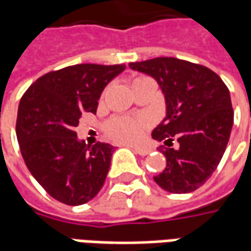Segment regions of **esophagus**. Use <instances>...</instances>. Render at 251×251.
<instances>
[{"label":"esophagus","mask_w":251,"mask_h":251,"mask_svg":"<svg viewBox=\"0 0 251 251\" xmlns=\"http://www.w3.org/2000/svg\"><path fill=\"white\" fill-rule=\"evenodd\" d=\"M133 151L137 153V154H140V156H147L151 153V149H148V148H141V147H133Z\"/></svg>","instance_id":"1"}]
</instances>
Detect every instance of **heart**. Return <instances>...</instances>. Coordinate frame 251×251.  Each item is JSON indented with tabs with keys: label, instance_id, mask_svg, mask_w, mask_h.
I'll list each match as a JSON object with an SVG mask.
<instances>
[{
	"label": "heart",
	"instance_id": "1",
	"mask_svg": "<svg viewBox=\"0 0 251 251\" xmlns=\"http://www.w3.org/2000/svg\"><path fill=\"white\" fill-rule=\"evenodd\" d=\"M142 79H145V76L137 77L134 82H138ZM148 127H149V120L147 117L118 115V117L110 118L106 122L104 130L107 133V136L115 141L133 144L141 140Z\"/></svg>",
	"mask_w": 251,
	"mask_h": 251
}]
</instances>
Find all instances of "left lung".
Wrapping results in <instances>:
<instances>
[{"label": "left lung", "instance_id": "1", "mask_svg": "<svg viewBox=\"0 0 251 251\" xmlns=\"http://www.w3.org/2000/svg\"><path fill=\"white\" fill-rule=\"evenodd\" d=\"M161 87L167 117L152 131V138L179 142L163 149L167 165L153 179L172 194H188L204 184L221 163L234 122L227 86L210 68L176 57H154L129 63Z\"/></svg>", "mask_w": 251, "mask_h": 251}]
</instances>
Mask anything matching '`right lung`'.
<instances>
[{
    "label": "right lung",
    "mask_w": 251,
    "mask_h": 251,
    "mask_svg": "<svg viewBox=\"0 0 251 251\" xmlns=\"http://www.w3.org/2000/svg\"><path fill=\"white\" fill-rule=\"evenodd\" d=\"M125 64H75L40 76L20 100L16 134L26 167L53 199L80 205L103 187L114 147L79 141L75 127L94 113L107 83Z\"/></svg>",
    "instance_id": "add662e5"
}]
</instances>
